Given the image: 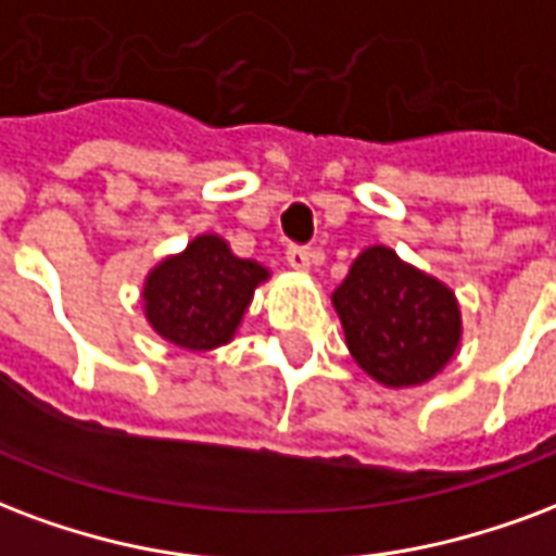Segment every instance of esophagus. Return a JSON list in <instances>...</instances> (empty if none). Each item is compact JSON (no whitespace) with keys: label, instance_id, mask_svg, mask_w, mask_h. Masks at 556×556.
<instances>
[{"label":"esophagus","instance_id":"esophagus-1","mask_svg":"<svg viewBox=\"0 0 556 556\" xmlns=\"http://www.w3.org/2000/svg\"><path fill=\"white\" fill-rule=\"evenodd\" d=\"M289 265L294 267V270H300V274H306V270H312V262H315V253H312L309 247H291L289 250Z\"/></svg>","mask_w":556,"mask_h":556}]
</instances>
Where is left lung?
Wrapping results in <instances>:
<instances>
[{"instance_id":"obj_1","label":"left lung","mask_w":556,"mask_h":556,"mask_svg":"<svg viewBox=\"0 0 556 556\" xmlns=\"http://www.w3.org/2000/svg\"><path fill=\"white\" fill-rule=\"evenodd\" d=\"M332 306L356 365L389 389L425 386L459 351L456 294L392 247L362 250L332 291Z\"/></svg>"}]
</instances>
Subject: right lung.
Returning a JSON list of instances; mask_svg holds the SVG:
<instances>
[{
  "label": "right lung",
  "mask_w": 556,
  "mask_h": 556,
  "mask_svg": "<svg viewBox=\"0 0 556 556\" xmlns=\"http://www.w3.org/2000/svg\"><path fill=\"white\" fill-rule=\"evenodd\" d=\"M267 279L265 265L236 256L224 238L205 232L147 274L143 315L155 336L176 348L215 351L236 339L253 291Z\"/></svg>",
  "instance_id": "1"
}]
</instances>
